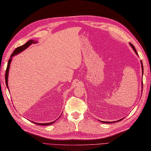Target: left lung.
<instances>
[{"mask_svg": "<svg viewBox=\"0 0 151 151\" xmlns=\"http://www.w3.org/2000/svg\"><path fill=\"white\" fill-rule=\"evenodd\" d=\"M130 45L131 46V47L133 48V50H134V51L135 52V53H136V55H137V51H136V50H135V47H134V46L133 45H132V43H130ZM141 66H142V76H143V73H144V68H143V65H142V61H141ZM142 86H143V83H142ZM122 119H120V120H118V121H115V122H103V121H100L101 122H103V123H115V122H120V121H121Z\"/></svg>", "mask_w": 151, "mask_h": 151, "instance_id": "obj_1", "label": "left lung"}]
</instances>
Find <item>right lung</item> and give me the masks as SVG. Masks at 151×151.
Masks as SVG:
<instances>
[{
	"mask_svg": "<svg viewBox=\"0 0 151 151\" xmlns=\"http://www.w3.org/2000/svg\"><path fill=\"white\" fill-rule=\"evenodd\" d=\"M37 43V42H36V41H34V40H29L28 42H27L24 45H22V46H21V47H19L16 48L15 49L13 53H12L10 59H9V61H8L7 67V69H6V76H5V77H6V86H7V89H9V87H8V76H9V67H10V65H11V63L12 59V57H14V55H17L18 53H19L22 52V51H24V50H26L28 47H29L32 43ZM59 117H60V116H59ZM55 122V121H53V122H50V123H36V122H32L35 123V124H36V125H50L53 124V123Z\"/></svg>",
	"mask_w": 151,
	"mask_h": 151,
	"instance_id": "obj_1",
	"label": "right lung"
}]
</instances>
